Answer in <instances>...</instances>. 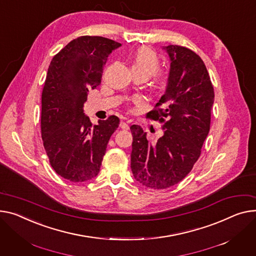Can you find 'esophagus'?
I'll return each instance as SVG.
<instances>
[{"label": "esophagus", "instance_id": "esophagus-1", "mask_svg": "<svg viewBox=\"0 0 256 256\" xmlns=\"http://www.w3.org/2000/svg\"><path fill=\"white\" fill-rule=\"evenodd\" d=\"M119 126H120L122 130H128V124L124 122H120V124H119Z\"/></svg>", "mask_w": 256, "mask_h": 256}]
</instances>
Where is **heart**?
I'll list each match as a JSON object with an SVG mask.
<instances>
[{"instance_id":"1","label":"heart","mask_w":256,"mask_h":256,"mask_svg":"<svg viewBox=\"0 0 256 256\" xmlns=\"http://www.w3.org/2000/svg\"><path fill=\"white\" fill-rule=\"evenodd\" d=\"M132 71H140L152 76L160 69V60L156 54L148 47L140 48L132 60Z\"/></svg>"}]
</instances>
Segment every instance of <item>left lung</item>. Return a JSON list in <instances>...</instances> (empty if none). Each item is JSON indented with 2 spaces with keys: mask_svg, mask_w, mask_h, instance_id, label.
I'll list each match as a JSON object with an SVG mask.
<instances>
[{
  "mask_svg": "<svg viewBox=\"0 0 256 256\" xmlns=\"http://www.w3.org/2000/svg\"><path fill=\"white\" fill-rule=\"evenodd\" d=\"M162 49L171 66L166 86L149 118L164 122V134L156 143L132 124L130 168L134 178L153 190L171 187L188 174L200 156L210 130L214 90L207 68L192 50L168 45Z\"/></svg>",
  "mask_w": 256,
  "mask_h": 256,
  "instance_id": "8db88e82",
  "label": "left lung"
}]
</instances>
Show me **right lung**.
Wrapping results in <instances>:
<instances>
[{
	"label": "right lung",
	"instance_id": "add662e5",
	"mask_svg": "<svg viewBox=\"0 0 256 256\" xmlns=\"http://www.w3.org/2000/svg\"><path fill=\"white\" fill-rule=\"evenodd\" d=\"M120 46L104 37L82 36L66 45L49 64L42 92V140L51 166L69 181L96 177L118 128L116 116L92 128L83 106L90 90L100 84L107 58Z\"/></svg>",
	"mask_w": 256,
	"mask_h": 256
}]
</instances>
